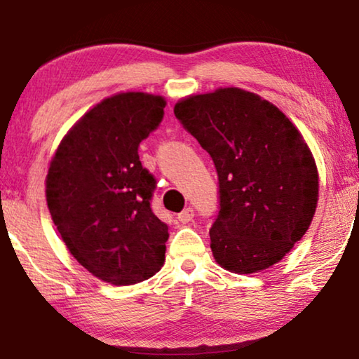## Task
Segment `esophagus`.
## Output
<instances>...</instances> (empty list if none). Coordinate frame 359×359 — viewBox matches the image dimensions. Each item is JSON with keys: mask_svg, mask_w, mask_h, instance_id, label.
Segmentation results:
<instances>
[{"mask_svg": "<svg viewBox=\"0 0 359 359\" xmlns=\"http://www.w3.org/2000/svg\"><path fill=\"white\" fill-rule=\"evenodd\" d=\"M194 216H195V211H194V208H185L184 211H182V213H179L177 215V218H179V221L182 224H189V223H191V221H194Z\"/></svg>", "mask_w": 359, "mask_h": 359, "instance_id": "34e87169", "label": "esophagus"}]
</instances>
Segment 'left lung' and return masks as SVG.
<instances>
[{"mask_svg": "<svg viewBox=\"0 0 359 359\" xmlns=\"http://www.w3.org/2000/svg\"><path fill=\"white\" fill-rule=\"evenodd\" d=\"M174 114L218 174L210 228L216 262L234 273L275 265L309 229L319 196L301 133L273 104L237 88L191 95Z\"/></svg>", "mask_w": 359, "mask_h": 359, "instance_id": "1", "label": "left lung"}]
</instances>
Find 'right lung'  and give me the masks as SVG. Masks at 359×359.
Listing matches in <instances>:
<instances>
[{"label": "right lung", "mask_w": 359, "mask_h": 359, "mask_svg": "<svg viewBox=\"0 0 359 359\" xmlns=\"http://www.w3.org/2000/svg\"><path fill=\"white\" fill-rule=\"evenodd\" d=\"M165 100L122 93L90 109L55 153L47 205L68 250L112 285H135L159 271L168 224L151 210L156 179L138 148L164 117Z\"/></svg>", "instance_id": "right-lung-1"}]
</instances>
